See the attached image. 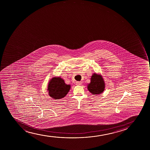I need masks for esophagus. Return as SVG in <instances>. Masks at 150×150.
I'll return each instance as SVG.
<instances>
[{
    "mask_svg": "<svg viewBox=\"0 0 150 150\" xmlns=\"http://www.w3.org/2000/svg\"><path fill=\"white\" fill-rule=\"evenodd\" d=\"M82 82L81 81H77V82H76V84L77 85H82Z\"/></svg>",
    "mask_w": 150,
    "mask_h": 150,
    "instance_id": "1",
    "label": "esophagus"
}]
</instances>
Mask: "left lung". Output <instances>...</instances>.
<instances>
[{"instance_id": "8db88e82", "label": "left lung", "mask_w": 150, "mask_h": 150, "mask_svg": "<svg viewBox=\"0 0 150 150\" xmlns=\"http://www.w3.org/2000/svg\"><path fill=\"white\" fill-rule=\"evenodd\" d=\"M105 83L103 78L99 75L94 74L91 78V82L88 86V89L94 95L99 94L104 90Z\"/></svg>"}]
</instances>
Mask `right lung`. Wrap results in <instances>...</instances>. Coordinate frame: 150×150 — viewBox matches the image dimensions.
<instances>
[{
    "instance_id": "right-lung-1",
    "label": "right lung",
    "mask_w": 150,
    "mask_h": 150,
    "mask_svg": "<svg viewBox=\"0 0 150 150\" xmlns=\"http://www.w3.org/2000/svg\"><path fill=\"white\" fill-rule=\"evenodd\" d=\"M48 86L49 96L56 100L64 98L70 89V85L66 84L60 77L53 78Z\"/></svg>"
}]
</instances>
